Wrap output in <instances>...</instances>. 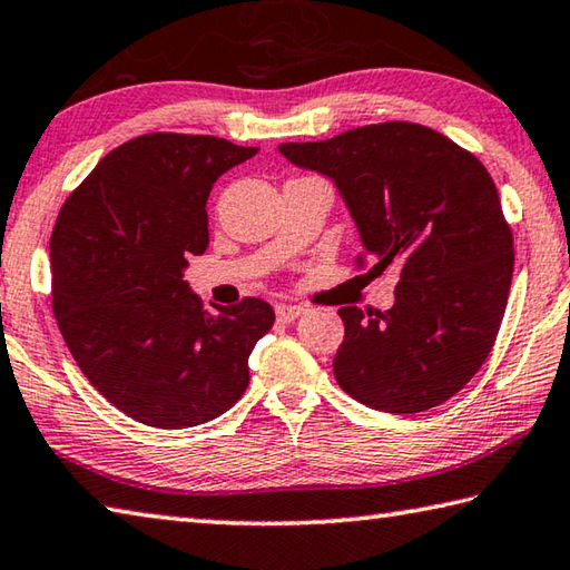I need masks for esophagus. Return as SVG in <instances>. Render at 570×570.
I'll use <instances>...</instances> for the list:
<instances>
[{
  "instance_id": "34e87169",
  "label": "esophagus",
  "mask_w": 570,
  "mask_h": 570,
  "mask_svg": "<svg viewBox=\"0 0 570 570\" xmlns=\"http://www.w3.org/2000/svg\"><path fill=\"white\" fill-rule=\"evenodd\" d=\"M302 314H304L302 306H292V304H278L276 306V318L284 321V324H288V321H296Z\"/></svg>"
}]
</instances>
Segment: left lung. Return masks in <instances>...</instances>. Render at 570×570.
Instances as JSON below:
<instances>
[{
  "instance_id": "1",
  "label": "left lung",
  "mask_w": 570,
  "mask_h": 570,
  "mask_svg": "<svg viewBox=\"0 0 570 570\" xmlns=\"http://www.w3.org/2000/svg\"><path fill=\"white\" fill-rule=\"evenodd\" d=\"M336 184L371 274L396 268L389 312L338 308V386L364 406L419 413L459 393L491 354L509 302L513 234L491 174L471 151L411 121L278 144Z\"/></svg>"
}]
</instances>
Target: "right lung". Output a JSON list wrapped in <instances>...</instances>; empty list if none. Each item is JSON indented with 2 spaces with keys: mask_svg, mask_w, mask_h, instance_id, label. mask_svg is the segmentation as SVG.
Here are the masks:
<instances>
[{
  "mask_svg": "<svg viewBox=\"0 0 570 570\" xmlns=\"http://www.w3.org/2000/svg\"><path fill=\"white\" fill-rule=\"evenodd\" d=\"M256 147L206 134H144L109 151L51 232V308L81 374L129 419L199 426L249 386V354L274 308H202L184 282L209 246L214 181Z\"/></svg>",
  "mask_w": 570,
  "mask_h": 570,
  "instance_id": "right-lung-1",
  "label": "right lung"
}]
</instances>
